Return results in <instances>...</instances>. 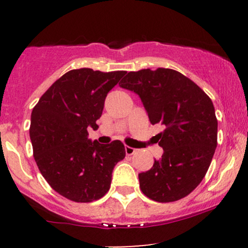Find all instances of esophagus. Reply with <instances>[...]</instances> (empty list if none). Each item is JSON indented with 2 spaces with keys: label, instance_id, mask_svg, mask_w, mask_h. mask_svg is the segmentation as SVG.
<instances>
[{
  "label": "esophagus",
  "instance_id": "34e87169",
  "mask_svg": "<svg viewBox=\"0 0 248 248\" xmlns=\"http://www.w3.org/2000/svg\"><path fill=\"white\" fill-rule=\"evenodd\" d=\"M124 150H126L127 155H133V154L136 153L135 148H132V147H129V146H124Z\"/></svg>",
  "mask_w": 248,
  "mask_h": 248
}]
</instances>
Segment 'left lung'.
Masks as SVG:
<instances>
[{"label":"left lung","instance_id":"1","mask_svg":"<svg viewBox=\"0 0 248 248\" xmlns=\"http://www.w3.org/2000/svg\"><path fill=\"white\" fill-rule=\"evenodd\" d=\"M120 86L140 95L164 153L146 172L139 173L148 198L169 203L186 197L205 177L217 147L218 121L209 95L178 71L150 69L129 72Z\"/></svg>","mask_w":248,"mask_h":248}]
</instances>
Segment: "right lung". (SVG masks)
<instances>
[{"instance_id":"1","label":"right lung","mask_w":248,"mask_h":248,"mask_svg":"<svg viewBox=\"0 0 248 248\" xmlns=\"http://www.w3.org/2000/svg\"><path fill=\"white\" fill-rule=\"evenodd\" d=\"M126 71L71 70L57 79L33 107L30 139L39 171L62 197L91 203L104 197L112 171L126 150L121 141L88 140L96 129L107 93Z\"/></svg>"}]
</instances>
